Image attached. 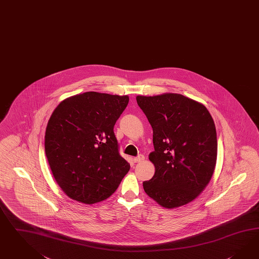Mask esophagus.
Masks as SVG:
<instances>
[{
    "label": "esophagus",
    "mask_w": 259,
    "mask_h": 259,
    "mask_svg": "<svg viewBox=\"0 0 259 259\" xmlns=\"http://www.w3.org/2000/svg\"><path fill=\"white\" fill-rule=\"evenodd\" d=\"M144 159H145V157H144L143 154H139L137 157L134 158V162L135 163H140V162H142Z\"/></svg>",
    "instance_id": "obj_1"
}]
</instances>
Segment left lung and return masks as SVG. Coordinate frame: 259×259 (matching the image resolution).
<instances>
[{
  "label": "left lung",
  "instance_id": "1",
  "mask_svg": "<svg viewBox=\"0 0 259 259\" xmlns=\"http://www.w3.org/2000/svg\"><path fill=\"white\" fill-rule=\"evenodd\" d=\"M153 128L155 172L143 182L146 194L163 207L190 203L209 183L217 160V133L204 105L177 93L137 96Z\"/></svg>",
  "mask_w": 259,
  "mask_h": 259
}]
</instances>
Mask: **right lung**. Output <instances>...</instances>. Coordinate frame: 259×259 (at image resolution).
Returning a JSON list of instances; mask_svg holds the SVG:
<instances>
[{"instance_id": "add662e5", "label": "right lung", "mask_w": 259, "mask_h": 259, "mask_svg": "<svg viewBox=\"0 0 259 259\" xmlns=\"http://www.w3.org/2000/svg\"><path fill=\"white\" fill-rule=\"evenodd\" d=\"M128 102L126 95L90 91L64 100L53 112L45 154L56 183L72 200L104 201L130 169L114 134Z\"/></svg>"}]
</instances>
